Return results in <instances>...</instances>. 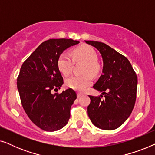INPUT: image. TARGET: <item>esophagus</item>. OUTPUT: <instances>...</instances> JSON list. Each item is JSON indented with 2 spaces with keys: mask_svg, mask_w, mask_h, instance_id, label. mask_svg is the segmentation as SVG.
Returning <instances> with one entry per match:
<instances>
[{
  "mask_svg": "<svg viewBox=\"0 0 155 155\" xmlns=\"http://www.w3.org/2000/svg\"><path fill=\"white\" fill-rule=\"evenodd\" d=\"M82 96V93H80V92H78V98H80V97H81Z\"/></svg>",
  "mask_w": 155,
  "mask_h": 155,
  "instance_id": "obj_1",
  "label": "esophagus"
}]
</instances>
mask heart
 Listing matches in <instances>:
<instances>
[{
    "label": "heart",
    "instance_id": "heart-1",
    "mask_svg": "<svg viewBox=\"0 0 155 155\" xmlns=\"http://www.w3.org/2000/svg\"><path fill=\"white\" fill-rule=\"evenodd\" d=\"M72 57L66 52L59 56L57 65L59 71L63 75H68L71 73L74 61H80L85 63L84 66L83 75H72L65 80V84L69 88L78 91H84L92 83V78L90 74L94 75L98 73L99 66L96 62L97 54L90 46L83 45L75 48L72 53Z\"/></svg>",
    "mask_w": 155,
    "mask_h": 155
}]
</instances>
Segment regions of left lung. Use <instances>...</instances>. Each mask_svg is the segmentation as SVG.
<instances>
[{
  "mask_svg": "<svg viewBox=\"0 0 155 155\" xmlns=\"http://www.w3.org/2000/svg\"><path fill=\"white\" fill-rule=\"evenodd\" d=\"M100 53L103 60L102 74L93 88L101 92L100 97L90 95L87 114L97 128L111 130L127 120L136 100L137 78L126 57L104 43L85 41Z\"/></svg>",
  "mask_w": 155,
  "mask_h": 155,
  "instance_id": "obj_1",
  "label": "left lung"
}]
</instances>
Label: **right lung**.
<instances>
[{
  "label": "right lung",
  "mask_w": 155,
  "mask_h": 155,
  "mask_svg": "<svg viewBox=\"0 0 155 155\" xmlns=\"http://www.w3.org/2000/svg\"><path fill=\"white\" fill-rule=\"evenodd\" d=\"M80 42L71 39L44 41L23 63L17 80L21 103L30 120L42 130H58L68 124L71 107L77 98L69 88L53 94L63 84L57 61L63 51Z\"/></svg>",
  "instance_id": "1"
}]
</instances>
